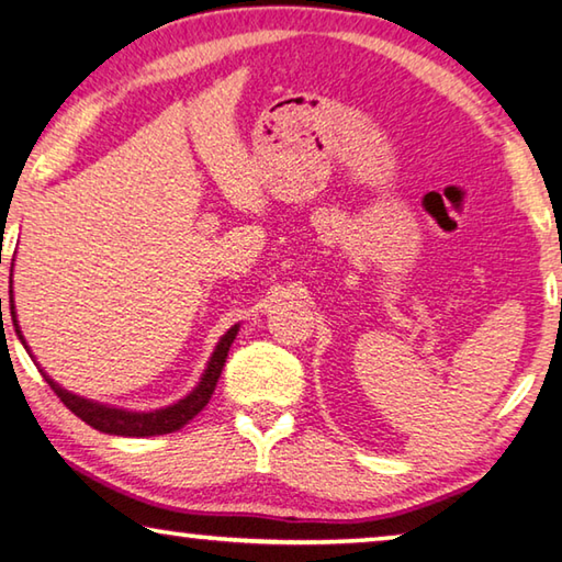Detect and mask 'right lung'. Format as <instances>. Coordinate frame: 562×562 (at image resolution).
<instances>
[{
	"label": "right lung",
	"instance_id": "1",
	"mask_svg": "<svg viewBox=\"0 0 562 562\" xmlns=\"http://www.w3.org/2000/svg\"><path fill=\"white\" fill-rule=\"evenodd\" d=\"M0 312H2V297H0ZM9 312H12V325L19 341H22L24 349L30 351V357L34 359L30 345H26V339L22 335V329H19V319H16V310H14V294L9 290ZM237 329L240 325H233L231 329L225 331L217 341L211 361H207L205 372L201 376V382L193 386V392L186 394L183 398H178L176 404L164 406V408H156V412H128V408H119V406H109V404H101V402H93V398H83L79 394H71L69 389H64L54 382V379L44 372L40 367V372L44 374L46 384L54 389V394L61 398L64 406L74 412L76 416L81 418V422H87L89 426H93L97 431L103 434H113V436H160V434H173L178 429H183V426L190 422V418L198 416L205 408V404L211 402V396L215 392V384L217 379H221V372L225 367V359H227V351H231L233 339L237 337Z\"/></svg>",
	"mask_w": 562,
	"mask_h": 562
}]
</instances>
